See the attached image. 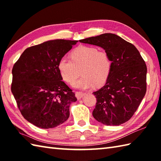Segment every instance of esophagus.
I'll return each mask as SVG.
<instances>
[{
	"label": "esophagus",
	"instance_id": "1",
	"mask_svg": "<svg viewBox=\"0 0 161 161\" xmlns=\"http://www.w3.org/2000/svg\"><path fill=\"white\" fill-rule=\"evenodd\" d=\"M86 93H82V92H75V96L77 99L82 98L84 95H86Z\"/></svg>",
	"mask_w": 161,
	"mask_h": 161
}]
</instances>
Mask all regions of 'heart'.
Here are the masks:
<instances>
[{
	"label": "heart",
	"instance_id": "heart-1",
	"mask_svg": "<svg viewBox=\"0 0 161 161\" xmlns=\"http://www.w3.org/2000/svg\"><path fill=\"white\" fill-rule=\"evenodd\" d=\"M71 60L63 57L58 62V69L63 80L71 83L80 74L82 76L73 83L79 89H89L103 85L109 77L112 62L108 54L93 46H80L70 54Z\"/></svg>",
	"mask_w": 161,
	"mask_h": 161
}]
</instances>
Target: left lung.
I'll return each mask as SVG.
<instances>
[{
	"mask_svg": "<svg viewBox=\"0 0 161 161\" xmlns=\"http://www.w3.org/2000/svg\"><path fill=\"white\" fill-rule=\"evenodd\" d=\"M103 48L112 62L110 75L93 92L97 102L93 116L105 125L118 126L134 114L146 93L147 66L137 48L114 34L105 33L80 40Z\"/></svg>",
	"mask_w": 161,
	"mask_h": 161,
	"instance_id": "obj_1",
	"label": "left lung"
}]
</instances>
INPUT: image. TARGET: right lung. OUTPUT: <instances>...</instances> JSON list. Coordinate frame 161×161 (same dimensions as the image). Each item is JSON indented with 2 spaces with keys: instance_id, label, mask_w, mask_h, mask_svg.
<instances>
[{
  "instance_id": "right-lung-1",
  "label": "right lung",
  "mask_w": 161,
  "mask_h": 161,
  "mask_svg": "<svg viewBox=\"0 0 161 161\" xmlns=\"http://www.w3.org/2000/svg\"><path fill=\"white\" fill-rule=\"evenodd\" d=\"M78 41L50 40L25 50L12 68V93L21 114L37 127L66 121L75 95L62 81L58 62Z\"/></svg>"
}]
</instances>
